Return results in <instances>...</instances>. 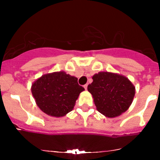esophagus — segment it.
<instances>
[{"instance_id": "obj_1", "label": "esophagus", "mask_w": 160, "mask_h": 160, "mask_svg": "<svg viewBox=\"0 0 160 160\" xmlns=\"http://www.w3.org/2000/svg\"><path fill=\"white\" fill-rule=\"evenodd\" d=\"M87 86H88L87 84H86V85H84V86H83L84 89H87Z\"/></svg>"}]
</instances>
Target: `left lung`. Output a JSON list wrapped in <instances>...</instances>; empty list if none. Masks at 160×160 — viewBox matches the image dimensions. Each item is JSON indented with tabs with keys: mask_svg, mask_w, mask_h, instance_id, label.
Returning <instances> with one entry per match:
<instances>
[{
	"mask_svg": "<svg viewBox=\"0 0 160 160\" xmlns=\"http://www.w3.org/2000/svg\"><path fill=\"white\" fill-rule=\"evenodd\" d=\"M92 80L87 89L98 112L112 118L127 111L135 93V87L127 78L106 71L95 74Z\"/></svg>",
	"mask_w": 160,
	"mask_h": 160,
	"instance_id": "1",
	"label": "left lung"
}]
</instances>
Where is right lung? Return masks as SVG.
<instances>
[{
  "instance_id": "right-lung-1",
  "label": "right lung",
  "mask_w": 160,
  "mask_h": 160,
  "mask_svg": "<svg viewBox=\"0 0 160 160\" xmlns=\"http://www.w3.org/2000/svg\"><path fill=\"white\" fill-rule=\"evenodd\" d=\"M83 90L78 78L64 71L43 75L32 86L37 105L45 113L56 117H64L72 111Z\"/></svg>"
}]
</instances>
